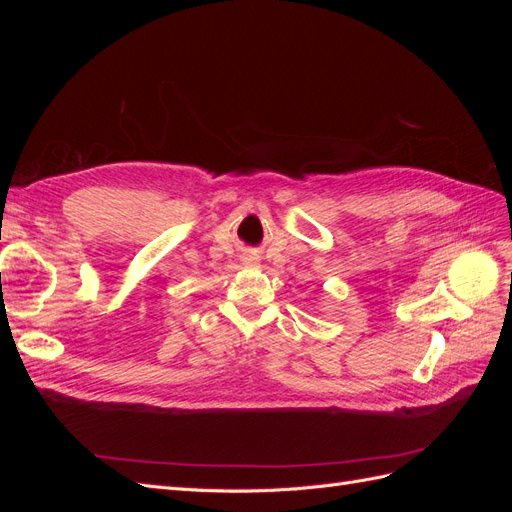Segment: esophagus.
<instances>
[{"mask_svg":"<svg viewBox=\"0 0 512 512\" xmlns=\"http://www.w3.org/2000/svg\"><path fill=\"white\" fill-rule=\"evenodd\" d=\"M245 265H250V267H256L258 265V258L254 256V254H245Z\"/></svg>","mask_w":512,"mask_h":512,"instance_id":"34e87169","label":"esophagus"}]
</instances>
